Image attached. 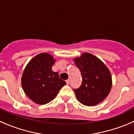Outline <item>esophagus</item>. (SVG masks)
Instances as JSON below:
<instances>
[{
	"label": "esophagus",
	"mask_w": 134,
	"mask_h": 134,
	"mask_svg": "<svg viewBox=\"0 0 134 134\" xmlns=\"http://www.w3.org/2000/svg\"><path fill=\"white\" fill-rule=\"evenodd\" d=\"M66 83H67V85L69 84V80H67V81H66Z\"/></svg>",
	"instance_id": "34e87169"
}]
</instances>
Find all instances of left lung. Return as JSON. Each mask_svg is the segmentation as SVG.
<instances>
[{"label": "left lung", "instance_id": "left-lung-1", "mask_svg": "<svg viewBox=\"0 0 134 134\" xmlns=\"http://www.w3.org/2000/svg\"><path fill=\"white\" fill-rule=\"evenodd\" d=\"M82 75V84L74 90L79 102L87 107L98 104L108 97L112 85L110 71L95 55L83 53L73 59Z\"/></svg>", "mask_w": 134, "mask_h": 134}]
</instances>
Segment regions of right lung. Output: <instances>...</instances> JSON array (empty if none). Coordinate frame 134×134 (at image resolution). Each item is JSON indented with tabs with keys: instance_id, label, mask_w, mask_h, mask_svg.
<instances>
[{
	"instance_id": "add662e5",
	"label": "right lung",
	"mask_w": 134,
	"mask_h": 134,
	"mask_svg": "<svg viewBox=\"0 0 134 134\" xmlns=\"http://www.w3.org/2000/svg\"><path fill=\"white\" fill-rule=\"evenodd\" d=\"M55 62L53 55L42 53L26 65L21 78L22 88L28 98L37 104H46L54 99L66 85L52 67Z\"/></svg>"
}]
</instances>
